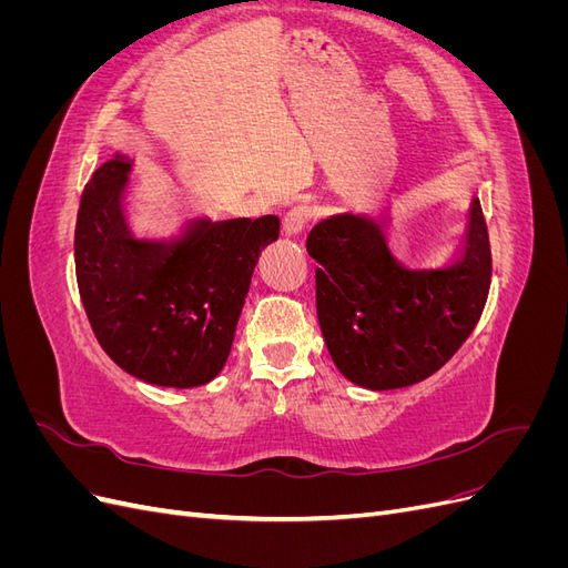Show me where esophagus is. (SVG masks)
<instances>
[{
    "label": "esophagus",
    "instance_id": "34e87169",
    "mask_svg": "<svg viewBox=\"0 0 568 568\" xmlns=\"http://www.w3.org/2000/svg\"><path fill=\"white\" fill-rule=\"evenodd\" d=\"M313 220V211H311V205H303V203H298V205H294V209H291L286 215H284V234L286 236H296V234H301L305 227H307V222Z\"/></svg>",
    "mask_w": 568,
    "mask_h": 568
}]
</instances>
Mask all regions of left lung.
Returning a JSON list of instances; mask_svg holds the SVG:
<instances>
[{
    "label": "left lung",
    "instance_id": "1",
    "mask_svg": "<svg viewBox=\"0 0 568 568\" xmlns=\"http://www.w3.org/2000/svg\"><path fill=\"white\" fill-rule=\"evenodd\" d=\"M317 261V320L338 372L372 390L403 388L438 372L469 338L490 288V242L478 199L467 242L443 270H407L379 222L334 215L307 234Z\"/></svg>",
    "mask_w": 568,
    "mask_h": 568
}]
</instances>
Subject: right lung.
Masks as SVG:
<instances>
[{
  "label": "right lung",
  "instance_id": "1",
  "mask_svg": "<svg viewBox=\"0 0 568 568\" xmlns=\"http://www.w3.org/2000/svg\"><path fill=\"white\" fill-rule=\"evenodd\" d=\"M130 161L94 170L80 199L75 277L99 346L146 384L194 388L215 379L261 251L280 217L199 220L180 244L140 242L123 215Z\"/></svg>",
  "mask_w": 568,
  "mask_h": 568
}]
</instances>
